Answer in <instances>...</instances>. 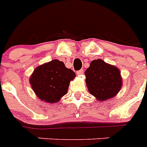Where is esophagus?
<instances>
[{"label":"esophagus","instance_id":"1","mask_svg":"<svg viewBox=\"0 0 147 147\" xmlns=\"http://www.w3.org/2000/svg\"><path fill=\"white\" fill-rule=\"evenodd\" d=\"M76 74H77L78 76H81V75L84 74V70L81 69L80 70V71H76Z\"/></svg>","mask_w":147,"mask_h":147}]
</instances>
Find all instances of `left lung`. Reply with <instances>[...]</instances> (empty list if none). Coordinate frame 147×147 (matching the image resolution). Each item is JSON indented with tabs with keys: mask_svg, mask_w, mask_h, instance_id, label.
<instances>
[{
	"mask_svg": "<svg viewBox=\"0 0 147 147\" xmlns=\"http://www.w3.org/2000/svg\"><path fill=\"white\" fill-rule=\"evenodd\" d=\"M85 76L90 93L100 101L113 98L121 88L120 71L102 59L92 61L85 71Z\"/></svg>",
	"mask_w": 147,
	"mask_h": 147,
	"instance_id": "obj_1",
	"label": "left lung"
}]
</instances>
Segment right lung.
<instances>
[{"label": "right lung", "instance_id": "add662e5", "mask_svg": "<svg viewBox=\"0 0 147 147\" xmlns=\"http://www.w3.org/2000/svg\"><path fill=\"white\" fill-rule=\"evenodd\" d=\"M76 74L62 61L54 59L35 68L30 84L39 98L45 102H57L67 92L70 81Z\"/></svg>", "mask_w": 147, "mask_h": 147}]
</instances>
